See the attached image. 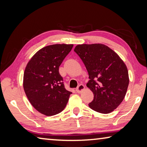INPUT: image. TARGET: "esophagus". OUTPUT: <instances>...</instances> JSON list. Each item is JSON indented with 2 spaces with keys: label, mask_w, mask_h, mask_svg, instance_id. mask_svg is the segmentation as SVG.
<instances>
[{
  "label": "esophagus",
  "mask_w": 147,
  "mask_h": 147,
  "mask_svg": "<svg viewBox=\"0 0 147 147\" xmlns=\"http://www.w3.org/2000/svg\"><path fill=\"white\" fill-rule=\"evenodd\" d=\"M84 89H85V86H84L83 84H80V85H79L78 88H76V91H77V93H81L82 91L83 90H84Z\"/></svg>",
  "instance_id": "1"
}]
</instances>
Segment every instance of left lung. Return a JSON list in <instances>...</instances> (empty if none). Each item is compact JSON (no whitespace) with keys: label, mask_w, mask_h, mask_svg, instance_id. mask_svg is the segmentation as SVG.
I'll use <instances>...</instances> for the list:
<instances>
[{"label":"left lung","mask_w":147,"mask_h":147,"mask_svg":"<svg viewBox=\"0 0 147 147\" xmlns=\"http://www.w3.org/2000/svg\"><path fill=\"white\" fill-rule=\"evenodd\" d=\"M74 51L85 65L90 79L86 86L94 94L89 104L93 110L112 112L123 102L127 91V67L115 51L101 43L78 45Z\"/></svg>","instance_id":"8db88e82"}]
</instances>
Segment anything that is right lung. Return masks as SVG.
Wrapping results in <instances>:
<instances>
[{"instance_id":"add662e5","label":"right lung","mask_w":147,"mask_h":147,"mask_svg":"<svg viewBox=\"0 0 147 147\" xmlns=\"http://www.w3.org/2000/svg\"><path fill=\"white\" fill-rule=\"evenodd\" d=\"M73 45L55 44L45 47L32 57L23 76V88L30 102L47 116L61 112L72 93L65 89L59 67Z\"/></svg>"}]
</instances>
